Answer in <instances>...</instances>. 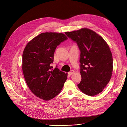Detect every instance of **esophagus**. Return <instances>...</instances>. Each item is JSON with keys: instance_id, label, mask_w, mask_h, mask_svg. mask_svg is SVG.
<instances>
[{"instance_id": "esophagus-1", "label": "esophagus", "mask_w": 127, "mask_h": 127, "mask_svg": "<svg viewBox=\"0 0 127 127\" xmlns=\"http://www.w3.org/2000/svg\"><path fill=\"white\" fill-rule=\"evenodd\" d=\"M74 73V70H71L69 72H68V74L69 75H71L73 74Z\"/></svg>"}]
</instances>
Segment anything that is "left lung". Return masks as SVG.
<instances>
[{"instance_id": "8db88e82", "label": "left lung", "mask_w": 127, "mask_h": 127, "mask_svg": "<svg viewBox=\"0 0 127 127\" xmlns=\"http://www.w3.org/2000/svg\"><path fill=\"white\" fill-rule=\"evenodd\" d=\"M65 33L77 43L81 52L82 80L78 88L90 96L99 94L110 82L113 69V57L108 44L102 36L87 28Z\"/></svg>"}]
</instances>
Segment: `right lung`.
<instances>
[{
    "mask_svg": "<svg viewBox=\"0 0 127 127\" xmlns=\"http://www.w3.org/2000/svg\"><path fill=\"white\" fill-rule=\"evenodd\" d=\"M67 37L62 33H41L26 45L22 54V68L29 88L38 97L52 99L62 91L67 73L57 67L53 69L54 56L58 45Z\"/></svg>",
    "mask_w": 127,
    "mask_h": 127,
    "instance_id": "right-lung-1",
    "label": "right lung"
}]
</instances>
